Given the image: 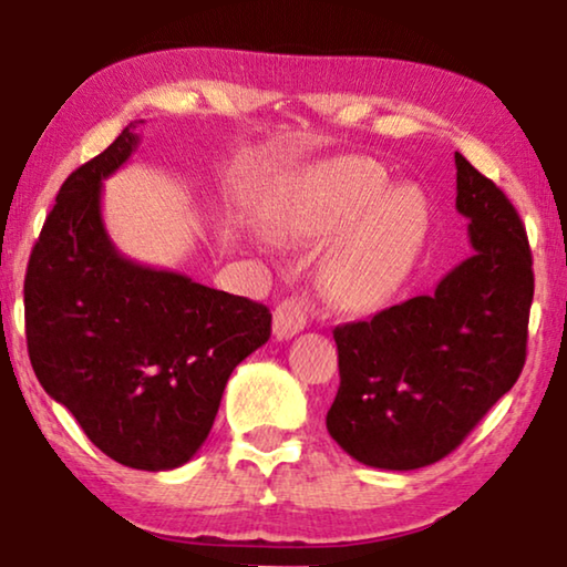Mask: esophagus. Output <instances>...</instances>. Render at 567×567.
Listing matches in <instances>:
<instances>
[{
    "label": "esophagus",
    "mask_w": 567,
    "mask_h": 567,
    "mask_svg": "<svg viewBox=\"0 0 567 567\" xmlns=\"http://www.w3.org/2000/svg\"><path fill=\"white\" fill-rule=\"evenodd\" d=\"M309 322V307L301 299H286L274 311V334L276 340H289L299 334Z\"/></svg>",
    "instance_id": "esophagus-1"
}]
</instances>
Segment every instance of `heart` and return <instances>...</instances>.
Wrapping results in <instances>:
<instances>
[{
  "mask_svg": "<svg viewBox=\"0 0 567 567\" xmlns=\"http://www.w3.org/2000/svg\"><path fill=\"white\" fill-rule=\"evenodd\" d=\"M426 209L414 188H389L368 158L319 163L299 178L276 217V233L303 245L332 243L324 291L340 309L368 311L399 289L422 248Z\"/></svg>",
  "mask_w": 567,
  "mask_h": 567,
  "instance_id": "b5f03b06",
  "label": "heart"
}]
</instances>
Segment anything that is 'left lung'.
<instances>
[{"instance_id": "8db88e82", "label": "left lung", "mask_w": 567, "mask_h": 567, "mask_svg": "<svg viewBox=\"0 0 567 567\" xmlns=\"http://www.w3.org/2000/svg\"><path fill=\"white\" fill-rule=\"evenodd\" d=\"M455 209L473 256L432 293L334 327L340 389L327 432L358 463L414 471L442 461L519 379L535 297L512 202L455 153Z\"/></svg>"}]
</instances>
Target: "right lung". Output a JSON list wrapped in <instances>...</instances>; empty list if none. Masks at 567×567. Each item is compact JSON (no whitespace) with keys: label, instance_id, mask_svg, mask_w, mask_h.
I'll return each instance as SVG.
<instances>
[{"label":"right lung","instance_id":"obj_1","mask_svg":"<svg viewBox=\"0 0 567 567\" xmlns=\"http://www.w3.org/2000/svg\"><path fill=\"white\" fill-rule=\"evenodd\" d=\"M137 143L127 125L63 182L24 276V334L40 385L86 437L158 473L204 445L227 379L270 338V311L114 248L102 182Z\"/></svg>","mask_w":567,"mask_h":567}]
</instances>
